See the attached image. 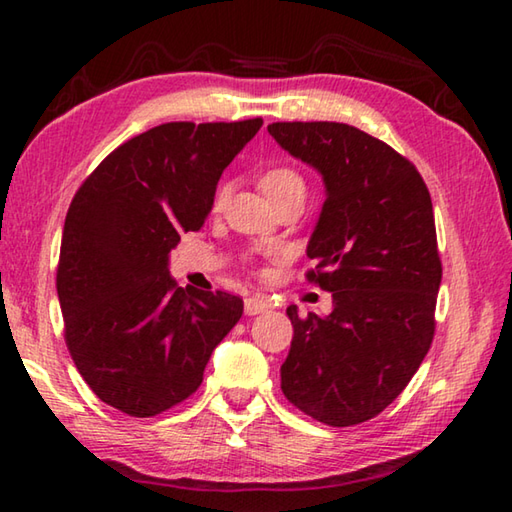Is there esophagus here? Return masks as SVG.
Here are the masks:
<instances>
[{
  "mask_svg": "<svg viewBox=\"0 0 512 512\" xmlns=\"http://www.w3.org/2000/svg\"><path fill=\"white\" fill-rule=\"evenodd\" d=\"M244 307H246L248 316H255V314H262V311H266V309H271V302H268V298L259 296V293H257V296L246 298Z\"/></svg>",
  "mask_w": 512,
  "mask_h": 512,
  "instance_id": "obj_1",
  "label": "esophagus"
}]
</instances>
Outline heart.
Returning a JSON list of instances; mask_svg holds the SVG:
<instances>
[{
	"instance_id": "b5f03b06",
	"label": "heart",
	"mask_w": 512,
	"mask_h": 512,
	"mask_svg": "<svg viewBox=\"0 0 512 512\" xmlns=\"http://www.w3.org/2000/svg\"><path fill=\"white\" fill-rule=\"evenodd\" d=\"M259 187H262V192L271 198L273 203L280 201V198L307 192L305 178H302L300 173L291 167H273V169L264 171L262 178H259ZM228 192H230V187L225 183L216 189V194H214L216 210H219V207H223V203L228 201Z\"/></svg>"
}]
</instances>
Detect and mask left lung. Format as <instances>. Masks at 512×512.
I'll list each match as a JSON object with an SVG mask.
<instances>
[{
    "label": "left lung",
    "mask_w": 512,
    "mask_h": 512,
    "mask_svg": "<svg viewBox=\"0 0 512 512\" xmlns=\"http://www.w3.org/2000/svg\"><path fill=\"white\" fill-rule=\"evenodd\" d=\"M268 133L323 173L327 198L305 277L334 305L327 318L287 309L282 393L318 422L352 427L404 391L436 334L443 264L431 196L411 160L354 126L275 121Z\"/></svg>",
    "instance_id": "1"
}]
</instances>
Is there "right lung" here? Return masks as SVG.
<instances>
[{
	"label": "right lung",
	"mask_w": 512,
	"mask_h": 512,
	"mask_svg": "<svg viewBox=\"0 0 512 512\" xmlns=\"http://www.w3.org/2000/svg\"><path fill=\"white\" fill-rule=\"evenodd\" d=\"M262 124L155 126L106 155L74 194L56 271L65 343L112 409L151 418L185 402L244 314L232 293L178 287L167 259L180 232L201 228L223 169Z\"/></svg>",
	"instance_id": "1"
}]
</instances>
